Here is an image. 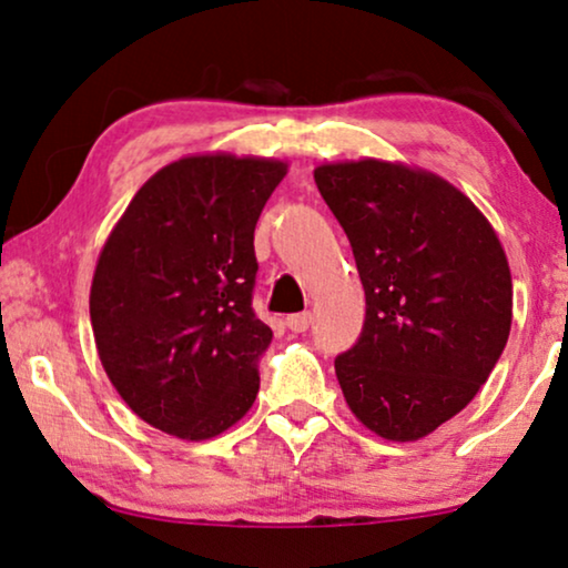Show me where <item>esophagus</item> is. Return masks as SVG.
Here are the masks:
<instances>
[{"label":"esophagus","instance_id":"esophagus-1","mask_svg":"<svg viewBox=\"0 0 568 568\" xmlns=\"http://www.w3.org/2000/svg\"><path fill=\"white\" fill-rule=\"evenodd\" d=\"M286 325H290V331L294 333H305L310 325H313V315L310 313H294L286 317Z\"/></svg>","mask_w":568,"mask_h":568}]
</instances>
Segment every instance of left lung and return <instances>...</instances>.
Wrapping results in <instances>:
<instances>
[{
    "mask_svg": "<svg viewBox=\"0 0 568 568\" xmlns=\"http://www.w3.org/2000/svg\"><path fill=\"white\" fill-rule=\"evenodd\" d=\"M315 183L367 300L359 338L336 356L341 390L379 437L422 439L476 398L507 346V255L473 201L424 170L338 162Z\"/></svg>",
    "mask_w": 568,
    "mask_h": 568,
    "instance_id": "1",
    "label": "left lung"
}]
</instances>
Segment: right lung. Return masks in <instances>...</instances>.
<instances>
[{
	"label": "right lung",
	"instance_id": "right-lung-1",
	"mask_svg": "<svg viewBox=\"0 0 568 568\" xmlns=\"http://www.w3.org/2000/svg\"><path fill=\"white\" fill-rule=\"evenodd\" d=\"M284 162L183 158L154 173L115 224L90 290L100 362L154 429L209 439L258 395L274 333L253 310V232Z\"/></svg>",
	"mask_w": 568,
	"mask_h": 568
}]
</instances>
